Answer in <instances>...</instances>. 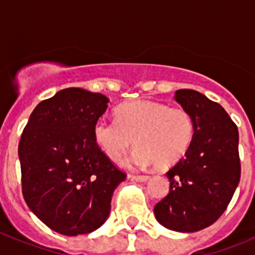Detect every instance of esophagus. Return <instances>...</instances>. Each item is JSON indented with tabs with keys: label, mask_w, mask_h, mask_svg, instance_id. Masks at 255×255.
Segmentation results:
<instances>
[{
	"label": "esophagus",
	"mask_w": 255,
	"mask_h": 255,
	"mask_svg": "<svg viewBox=\"0 0 255 255\" xmlns=\"http://www.w3.org/2000/svg\"><path fill=\"white\" fill-rule=\"evenodd\" d=\"M130 177L140 182H145L149 180V176H148V175H130Z\"/></svg>",
	"instance_id": "1"
}]
</instances>
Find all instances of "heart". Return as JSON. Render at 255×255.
<instances>
[{"label": "heart", "instance_id": "1", "mask_svg": "<svg viewBox=\"0 0 255 255\" xmlns=\"http://www.w3.org/2000/svg\"><path fill=\"white\" fill-rule=\"evenodd\" d=\"M94 140L111 161H119L135 143L131 163L168 167L185 155L194 139V121L181 107L139 100L117 108V120L101 117L94 124Z\"/></svg>", "mask_w": 255, "mask_h": 255}]
</instances>
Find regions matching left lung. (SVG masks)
Listing matches in <instances>:
<instances>
[{"mask_svg": "<svg viewBox=\"0 0 255 255\" xmlns=\"http://www.w3.org/2000/svg\"><path fill=\"white\" fill-rule=\"evenodd\" d=\"M173 98L193 117L194 139L166 173L170 190L154 206V216L166 229L195 233L220 218L238 188L239 131L224 108L204 94L179 89Z\"/></svg>", "mask_w": 255, "mask_h": 255, "instance_id": "left-lung-1", "label": "left lung"}]
</instances>
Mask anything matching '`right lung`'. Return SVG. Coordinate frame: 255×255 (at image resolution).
<instances>
[{
	"instance_id": "obj_1",
	"label": "right lung",
	"mask_w": 255,
	"mask_h": 255,
	"mask_svg": "<svg viewBox=\"0 0 255 255\" xmlns=\"http://www.w3.org/2000/svg\"><path fill=\"white\" fill-rule=\"evenodd\" d=\"M107 97L66 88L33 110L19 143L22 195L53 231L89 234L110 216L114 191L126 179L94 140Z\"/></svg>"
}]
</instances>
